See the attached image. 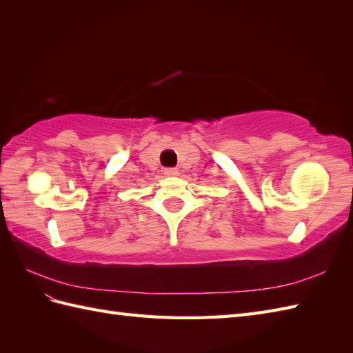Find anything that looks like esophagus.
<instances>
[{"label": "esophagus", "instance_id": "1", "mask_svg": "<svg viewBox=\"0 0 353 353\" xmlns=\"http://www.w3.org/2000/svg\"><path fill=\"white\" fill-rule=\"evenodd\" d=\"M177 172H179V170H177V168H165V170H163V174H165V176H168V177H171V176H177Z\"/></svg>", "mask_w": 353, "mask_h": 353}]
</instances>
